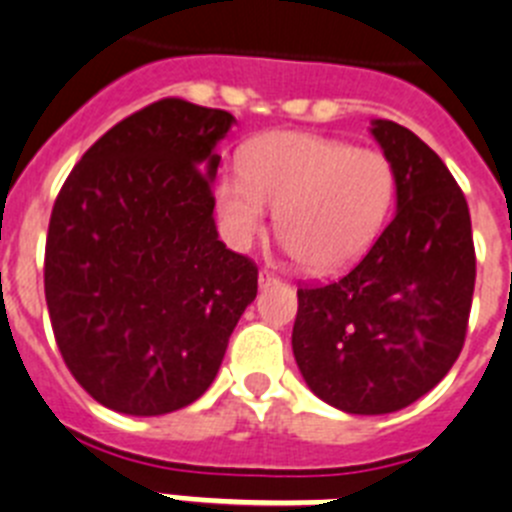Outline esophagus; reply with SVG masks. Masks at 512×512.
I'll return each mask as SVG.
<instances>
[{
	"mask_svg": "<svg viewBox=\"0 0 512 512\" xmlns=\"http://www.w3.org/2000/svg\"><path fill=\"white\" fill-rule=\"evenodd\" d=\"M270 283H278V275H275L273 270L262 268V270H260V286L265 288V286H270Z\"/></svg>",
	"mask_w": 512,
	"mask_h": 512,
	"instance_id": "esophagus-1",
	"label": "esophagus"
}]
</instances>
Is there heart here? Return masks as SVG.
Wrapping results in <instances>:
<instances>
[{
  "mask_svg": "<svg viewBox=\"0 0 512 512\" xmlns=\"http://www.w3.org/2000/svg\"><path fill=\"white\" fill-rule=\"evenodd\" d=\"M216 201L226 234L244 247L265 231L270 206L286 250L311 273L353 265L373 244L397 201L386 151L317 133L278 131L247 149L244 170L221 172Z\"/></svg>",
  "mask_w": 512,
  "mask_h": 512,
  "instance_id": "heart-1",
  "label": "heart"
}]
</instances>
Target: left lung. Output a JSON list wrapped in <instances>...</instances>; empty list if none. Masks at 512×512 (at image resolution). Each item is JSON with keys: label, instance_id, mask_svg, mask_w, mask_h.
Wrapping results in <instances>:
<instances>
[{"label": "left lung", "instance_id": "1", "mask_svg": "<svg viewBox=\"0 0 512 512\" xmlns=\"http://www.w3.org/2000/svg\"><path fill=\"white\" fill-rule=\"evenodd\" d=\"M397 170V213L353 270L299 288L293 355L309 389L350 415L397 412L459 358L477 255L469 206L410 128L373 121Z\"/></svg>", "mask_w": 512, "mask_h": 512}]
</instances>
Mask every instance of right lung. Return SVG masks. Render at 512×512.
<instances>
[{"label":"right lung","mask_w":512,"mask_h":512,"mask_svg":"<svg viewBox=\"0 0 512 512\" xmlns=\"http://www.w3.org/2000/svg\"><path fill=\"white\" fill-rule=\"evenodd\" d=\"M231 123L180 97L151 102L102 133L56 195L43 265L53 337L110 410L195 402L255 301L257 265L213 224V149Z\"/></svg>","instance_id":"1"}]
</instances>
